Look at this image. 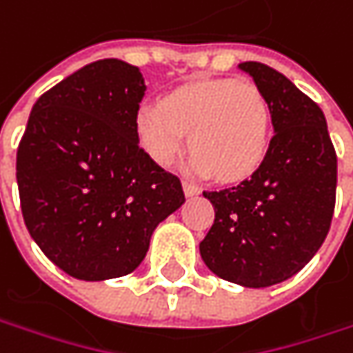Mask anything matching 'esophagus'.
Here are the masks:
<instances>
[{
	"instance_id": "1",
	"label": "esophagus",
	"mask_w": 353,
	"mask_h": 353,
	"mask_svg": "<svg viewBox=\"0 0 353 353\" xmlns=\"http://www.w3.org/2000/svg\"><path fill=\"white\" fill-rule=\"evenodd\" d=\"M183 188H184V194H186V196H194V194H200V188H198L194 183H188V181H184Z\"/></svg>"
}]
</instances>
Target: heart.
<instances>
[{
    "instance_id": "b5f03b06",
    "label": "heart",
    "mask_w": 353,
    "mask_h": 353,
    "mask_svg": "<svg viewBox=\"0 0 353 353\" xmlns=\"http://www.w3.org/2000/svg\"><path fill=\"white\" fill-rule=\"evenodd\" d=\"M269 103L248 80H198L163 102L143 103L135 116L137 141L153 163L169 167L183 153L186 133L194 151L190 169L222 181L250 176L269 141Z\"/></svg>"
}]
</instances>
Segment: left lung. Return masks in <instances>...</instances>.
Here are the masks:
<instances>
[{"label": "left lung", "instance_id": "1", "mask_svg": "<svg viewBox=\"0 0 353 353\" xmlns=\"http://www.w3.org/2000/svg\"><path fill=\"white\" fill-rule=\"evenodd\" d=\"M269 103L275 135L259 169L237 186L204 190L216 218L200 255L218 277L261 289L296 275L332 224L338 159L326 117L287 76L241 62Z\"/></svg>", "mask_w": 353, "mask_h": 353}]
</instances>
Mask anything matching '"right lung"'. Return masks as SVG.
Returning <instances> with one entry per match:
<instances>
[{"instance_id": "obj_1", "label": "right lung", "mask_w": 353, "mask_h": 353, "mask_svg": "<svg viewBox=\"0 0 353 353\" xmlns=\"http://www.w3.org/2000/svg\"><path fill=\"white\" fill-rule=\"evenodd\" d=\"M137 66L103 59L45 92L17 149L21 212L41 251L70 277L137 269L155 228L181 208V179L145 155Z\"/></svg>"}]
</instances>
